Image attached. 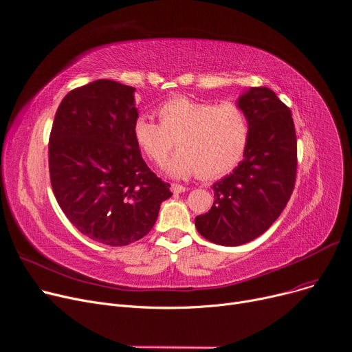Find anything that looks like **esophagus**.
I'll return each mask as SVG.
<instances>
[{"mask_svg":"<svg viewBox=\"0 0 352 352\" xmlns=\"http://www.w3.org/2000/svg\"><path fill=\"white\" fill-rule=\"evenodd\" d=\"M170 189H172V192H173V193H182V192H185V190H186V188H185V186H182V185H179V183H172Z\"/></svg>","mask_w":352,"mask_h":352,"instance_id":"1","label":"esophagus"}]
</instances>
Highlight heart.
I'll return each mask as SVG.
<instances>
[{
    "label": "heart",
    "mask_w": 352,
    "mask_h": 352,
    "mask_svg": "<svg viewBox=\"0 0 352 352\" xmlns=\"http://www.w3.org/2000/svg\"><path fill=\"white\" fill-rule=\"evenodd\" d=\"M159 122L140 116L133 126V138L142 152L162 164L175 144L179 152L167 163L176 177L199 175L214 179L235 169L250 138L245 110L232 102L213 104L189 97L166 100L156 110Z\"/></svg>",
    "instance_id": "obj_1"
}]
</instances>
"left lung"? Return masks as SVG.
Masks as SVG:
<instances>
[{
  "label": "left lung",
  "mask_w": 352,
  "mask_h": 352,
  "mask_svg": "<svg viewBox=\"0 0 352 352\" xmlns=\"http://www.w3.org/2000/svg\"><path fill=\"white\" fill-rule=\"evenodd\" d=\"M250 123L243 160L216 182L213 206L195 219L205 239L239 246L261 236L278 219L294 192L296 133L292 113L267 87H250L239 97Z\"/></svg>",
  "instance_id": "left-lung-1"
}]
</instances>
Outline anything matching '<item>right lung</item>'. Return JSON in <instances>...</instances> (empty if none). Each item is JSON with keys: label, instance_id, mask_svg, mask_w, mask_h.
I'll return each instance as SVG.
<instances>
[{"label": "right lung", "instance_id": "obj_1", "mask_svg": "<svg viewBox=\"0 0 352 352\" xmlns=\"http://www.w3.org/2000/svg\"><path fill=\"white\" fill-rule=\"evenodd\" d=\"M135 87L96 80L60 103L48 142L50 180L69 221L93 241L124 246L146 236L172 196L133 138Z\"/></svg>", "mask_w": 352, "mask_h": 352}]
</instances>
